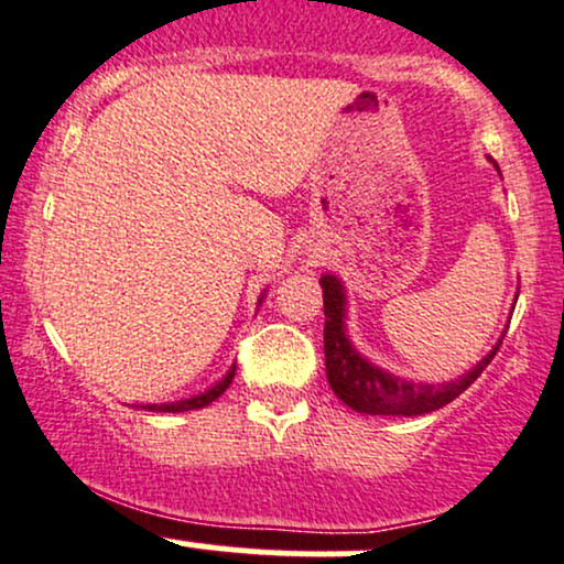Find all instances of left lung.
Instances as JSON below:
<instances>
[{
	"mask_svg": "<svg viewBox=\"0 0 564 564\" xmlns=\"http://www.w3.org/2000/svg\"><path fill=\"white\" fill-rule=\"evenodd\" d=\"M495 169H498V163H495ZM319 284H323L325 306V371H328L330 390L336 392L338 401H344L360 414L420 416L444 409L446 403L463 395L481 377V371L492 362L502 344L500 336L487 357H481L468 373L454 381L427 384V381L401 379L384 368L373 366L368 357H362L355 349L347 333V290H344V282L336 274H323Z\"/></svg>",
	"mask_w": 564,
	"mask_h": 564,
	"instance_id": "left-lung-1",
	"label": "left lung"
}]
</instances>
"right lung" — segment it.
<instances>
[{"label":"right lung","instance_id":"obj_1","mask_svg":"<svg viewBox=\"0 0 564 564\" xmlns=\"http://www.w3.org/2000/svg\"><path fill=\"white\" fill-rule=\"evenodd\" d=\"M263 295H265V293H263ZM263 295H260V299H258V304H263ZM234 373H236V366L228 368L226 377L217 381V384H212L209 390L198 392V395L183 398V401H172V403H148V405H142V409H144V411H163V414H166V411H169V414H180V411L204 409V405H209L212 401H217V398H220L223 392H226L228 387H231Z\"/></svg>","mask_w":564,"mask_h":564}]
</instances>
